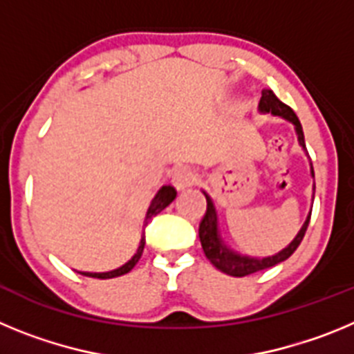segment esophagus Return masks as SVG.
<instances>
[{"instance_id": "1", "label": "esophagus", "mask_w": 354, "mask_h": 354, "mask_svg": "<svg viewBox=\"0 0 354 354\" xmlns=\"http://www.w3.org/2000/svg\"><path fill=\"white\" fill-rule=\"evenodd\" d=\"M196 180V174L192 170V168L183 167V168H177L174 171V177H171V183L177 189H186V187L193 186Z\"/></svg>"}]
</instances>
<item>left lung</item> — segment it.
<instances>
[{"mask_svg": "<svg viewBox=\"0 0 354 354\" xmlns=\"http://www.w3.org/2000/svg\"><path fill=\"white\" fill-rule=\"evenodd\" d=\"M259 111L261 113H271L274 117H280L283 120L290 122L294 126V131H296V136H298V143L303 150L306 152L305 147V136H303V127L299 124V118L296 117L292 109L287 104H283L277 95H274L271 90H262L261 102H259ZM310 175L314 177V168H312L310 162ZM315 192V186H314ZM205 198H207V211H205L204 218L200 221L198 227V236L200 243H202V248H204L205 257L211 261V264L214 266L216 270H220L221 273L230 274V277H246V274L257 273V271L268 270L271 266H277L280 262L287 261V259L296 252V248L301 243L303 236L306 232V227H308V221H310V212L306 216L305 223L301 225L299 232L296 234L292 241L283 250H280L274 255H270V257H250V255H243V253L236 252L230 246L225 243V239L221 237L220 230V218H218V211H216L214 200L204 192ZM312 202H314V195H312Z\"/></svg>", "mask_w": 354, "mask_h": 354, "instance_id": "obj_1", "label": "left lung"}]
</instances>
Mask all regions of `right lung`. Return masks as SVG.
<instances>
[{"label":"right lung","instance_id":"add662e5","mask_svg":"<svg viewBox=\"0 0 354 354\" xmlns=\"http://www.w3.org/2000/svg\"><path fill=\"white\" fill-rule=\"evenodd\" d=\"M175 196H177V192H175L174 186L159 187V192L156 193L154 198L150 200V205H149V209H147L145 221H143L142 239H140V245H138V248H136V253H134L133 257H131L126 264H122L120 268H117V270L104 271V273H90V271H80V273L84 274V277H92V278H115V277H122V274L129 273L134 266H136V262L140 261V257H142V253H143V248H145V227L149 225V221L152 220L156 214H159L162 209L168 207V205L174 202Z\"/></svg>","mask_w":354,"mask_h":354}]
</instances>
